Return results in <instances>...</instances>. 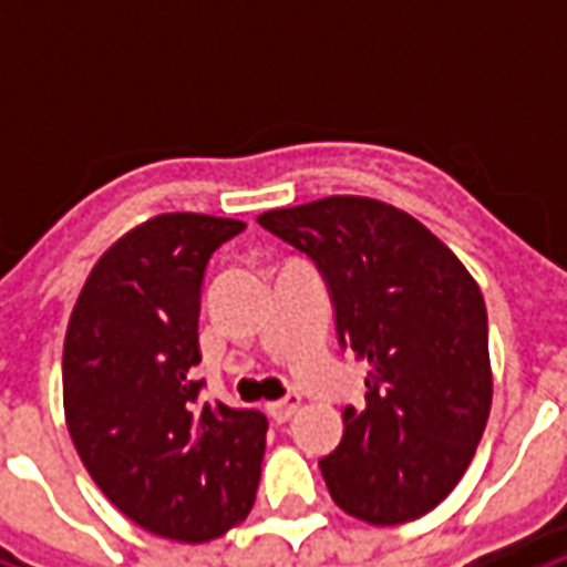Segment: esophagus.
I'll list each match as a JSON object with an SVG mask.
<instances>
[{"mask_svg": "<svg viewBox=\"0 0 567 567\" xmlns=\"http://www.w3.org/2000/svg\"><path fill=\"white\" fill-rule=\"evenodd\" d=\"M297 410H300V398H297V394H288V398H282V401H272V404H267V413H270L276 422H288V419L295 416Z\"/></svg>", "mask_w": 567, "mask_h": 567, "instance_id": "34e87169", "label": "esophagus"}]
</instances>
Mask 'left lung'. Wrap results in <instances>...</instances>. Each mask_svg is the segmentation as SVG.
Instances as JSON below:
<instances>
[{
  "instance_id": "8db88e82",
  "label": "left lung",
  "mask_w": 567,
  "mask_h": 567,
  "mask_svg": "<svg viewBox=\"0 0 567 567\" xmlns=\"http://www.w3.org/2000/svg\"><path fill=\"white\" fill-rule=\"evenodd\" d=\"M316 260L340 343L368 361V394L319 462L337 507L370 525L434 511L458 486L492 410L486 303L425 224L382 199L337 197L258 215Z\"/></svg>"
}]
</instances>
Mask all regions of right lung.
Here are the masks:
<instances>
[{"label": "right lung", "instance_id": "obj_1", "mask_svg": "<svg viewBox=\"0 0 567 567\" xmlns=\"http://www.w3.org/2000/svg\"><path fill=\"white\" fill-rule=\"evenodd\" d=\"M246 224L163 212L96 260L63 343L69 437L103 495L151 535L206 544L255 504L267 416L203 401L199 288Z\"/></svg>", "mask_w": 567, "mask_h": 567}]
</instances>
